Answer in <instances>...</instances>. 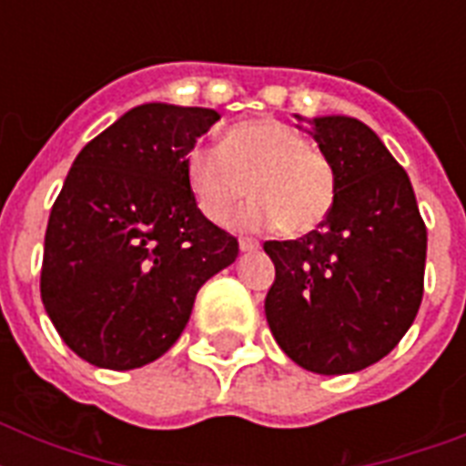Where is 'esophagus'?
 <instances>
[{
    "instance_id": "1",
    "label": "esophagus",
    "mask_w": 466,
    "mask_h": 466,
    "mask_svg": "<svg viewBox=\"0 0 466 466\" xmlns=\"http://www.w3.org/2000/svg\"><path fill=\"white\" fill-rule=\"evenodd\" d=\"M239 248L244 251V254H251V251H258L261 248V244L256 239H248V237H244V239H239Z\"/></svg>"
}]
</instances>
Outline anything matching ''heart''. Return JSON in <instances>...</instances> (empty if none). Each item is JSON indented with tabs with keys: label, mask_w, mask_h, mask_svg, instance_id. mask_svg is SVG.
<instances>
[{
	"label": "heart",
	"mask_w": 466,
	"mask_h": 466,
	"mask_svg": "<svg viewBox=\"0 0 466 466\" xmlns=\"http://www.w3.org/2000/svg\"><path fill=\"white\" fill-rule=\"evenodd\" d=\"M183 171L198 210L210 222H225L248 190L254 200L234 218L247 232L283 227L285 234H309L336 203L331 161L276 118L237 123L222 147L196 145Z\"/></svg>",
	"instance_id": "obj_1"
}]
</instances>
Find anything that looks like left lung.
<instances>
[{
    "instance_id": "obj_1",
    "label": "left lung",
    "mask_w": 466,
    "mask_h": 466,
    "mask_svg": "<svg viewBox=\"0 0 466 466\" xmlns=\"http://www.w3.org/2000/svg\"><path fill=\"white\" fill-rule=\"evenodd\" d=\"M295 120L331 161L336 203L302 239L263 244L276 266L266 319L299 368L348 375L382 360L413 324L426 225L409 176L375 130L350 116Z\"/></svg>"
}]
</instances>
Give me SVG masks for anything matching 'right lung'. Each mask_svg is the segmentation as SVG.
Returning <instances> with one entry per match:
<instances>
[{"label": "right lung", "mask_w": 466, "mask_h": 466, "mask_svg": "<svg viewBox=\"0 0 466 466\" xmlns=\"http://www.w3.org/2000/svg\"><path fill=\"white\" fill-rule=\"evenodd\" d=\"M219 113L152 101L76 155L46 232L40 298L82 360L133 370L188 324L205 280L239 244L198 210L183 161Z\"/></svg>", "instance_id": "1"}]
</instances>
